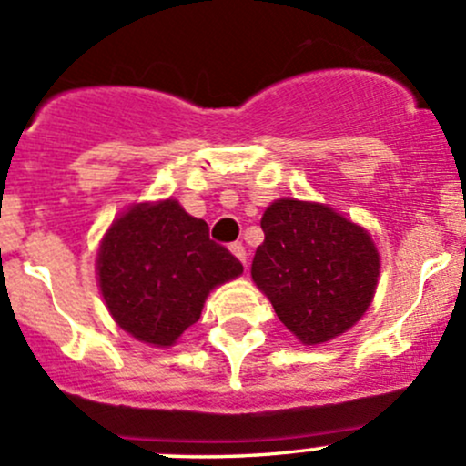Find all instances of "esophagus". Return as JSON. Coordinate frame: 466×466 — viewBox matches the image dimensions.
Segmentation results:
<instances>
[{
  "label": "esophagus",
  "mask_w": 466,
  "mask_h": 466,
  "mask_svg": "<svg viewBox=\"0 0 466 466\" xmlns=\"http://www.w3.org/2000/svg\"><path fill=\"white\" fill-rule=\"evenodd\" d=\"M229 250H232V255L237 257L241 263L248 261V252H246V248H243V243H238V241L232 243V246H229Z\"/></svg>",
  "instance_id": "1"
}]
</instances>
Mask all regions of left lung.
<instances>
[{
  "instance_id": "obj_1",
  "label": "left lung",
  "mask_w": 466,
  "mask_h": 466,
  "mask_svg": "<svg viewBox=\"0 0 466 466\" xmlns=\"http://www.w3.org/2000/svg\"><path fill=\"white\" fill-rule=\"evenodd\" d=\"M261 229L252 279L304 345L360 320L379 277V252L363 228L324 205L286 198L268 207Z\"/></svg>"
}]
</instances>
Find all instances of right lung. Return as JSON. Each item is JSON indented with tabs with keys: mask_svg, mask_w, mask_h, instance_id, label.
<instances>
[{
	"mask_svg": "<svg viewBox=\"0 0 466 466\" xmlns=\"http://www.w3.org/2000/svg\"><path fill=\"white\" fill-rule=\"evenodd\" d=\"M98 284L112 318L150 345L168 347L198 322L207 293L243 272L211 241L205 220L176 200L137 205L112 223L98 252Z\"/></svg>",
	"mask_w": 466,
	"mask_h": 466,
	"instance_id": "1",
	"label": "right lung"
}]
</instances>
